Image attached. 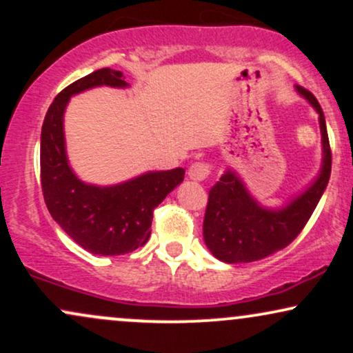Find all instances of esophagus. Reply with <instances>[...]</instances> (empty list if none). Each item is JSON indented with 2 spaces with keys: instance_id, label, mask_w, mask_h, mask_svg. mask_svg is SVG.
<instances>
[{
  "instance_id": "34e87169",
  "label": "esophagus",
  "mask_w": 353,
  "mask_h": 353,
  "mask_svg": "<svg viewBox=\"0 0 353 353\" xmlns=\"http://www.w3.org/2000/svg\"><path fill=\"white\" fill-rule=\"evenodd\" d=\"M189 179L192 181H204L210 174V165L208 163H194L189 168Z\"/></svg>"
}]
</instances>
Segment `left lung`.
<instances>
[{
    "label": "left lung",
    "mask_w": 353,
    "mask_h": 353,
    "mask_svg": "<svg viewBox=\"0 0 353 353\" xmlns=\"http://www.w3.org/2000/svg\"><path fill=\"white\" fill-rule=\"evenodd\" d=\"M299 94L319 112L323 159L320 172L302 194L283 208L267 209L250 196L234 171H225L209 190L204 216V242L212 255L228 264H245L283 249L305 228L330 179L332 152L325 116L319 101L305 88L295 86Z\"/></svg>",
    "instance_id": "left-lung-1"
}]
</instances>
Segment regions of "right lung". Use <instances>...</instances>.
I'll list each match as a JSON object with an SVG mask.
<instances>
[{
    "instance_id": "add662e5",
    "label": "right lung",
    "mask_w": 353,
    "mask_h": 353,
    "mask_svg": "<svg viewBox=\"0 0 353 353\" xmlns=\"http://www.w3.org/2000/svg\"><path fill=\"white\" fill-rule=\"evenodd\" d=\"M98 86L128 88L121 71L103 68L64 88L41 129V188L51 217L88 252L121 255L144 245L152 212L184 181L182 168L151 171L116 185L86 184L72 172L64 143V109L71 96Z\"/></svg>"
}]
</instances>
